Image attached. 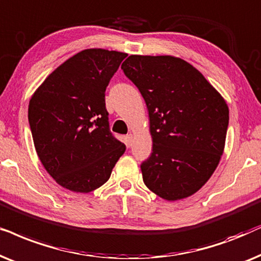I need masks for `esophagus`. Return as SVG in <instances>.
I'll list each match as a JSON object with an SVG mask.
<instances>
[{
    "label": "esophagus",
    "instance_id": "obj_1",
    "mask_svg": "<svg viewBox=\"0 0 261 261\" xmlns=\"http://www.w3.org/2000/svg\"><path fill=\"white\" fill-rule=\"evenodd\" d=\"M133 142H134L133 134L126 135V145H127V147H131V145H133Z\"/></svg>",
    "mask_w": 261,
    "mask_h": 261
}]
</instances>
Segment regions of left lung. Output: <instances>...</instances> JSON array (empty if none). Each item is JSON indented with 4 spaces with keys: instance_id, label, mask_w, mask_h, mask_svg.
Returning a JSON list of instances; mask_svg holds the SVG:
<instances>
[{
    "instance_id": "left-lung-1",
    "label": "left lung",
    "mask_w": 261,
    "mask_h": 261,
    "mask_svg": "<svg viewBox=\"0 0 261 261\" xmlns=\"http://www.w3.org/2000/svg\"><path fill=\"white\" fill-rule=\"evenodd\" d=\"M149 112L152 152L143 181L166 200L192 196L223 154L229 109L206 79L181 58L131 55L121 64Z\"/></svg>"
}]
</instances>
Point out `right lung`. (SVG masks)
Segmentation results:
<instances>
[{"mask_svg": "<svg viewBox=\"0 0 261 261\" xmlns=\"http://www.w3.org/2000/svg\"><path fill=\"white\" fill-rule=\"evenodd\" d=\"M126 54L87 48L52 71L29 105L44 168L64 189L88 193L110 179L125 144L110 131L105 92Z\"/></svg>", "mask_w": 261, "mask_h": 261, "instance_id": "obj_1", "label": "right lung"}]
</instances>
